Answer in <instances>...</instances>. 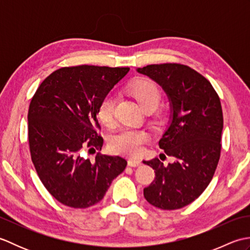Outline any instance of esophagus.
Returning a JSON list of instances; mask_svg holds the SVG:
<instances>
[{"label": "esophagus", "instance_id": "obj_1", "mask_svg": "<svg viewBox=\"0 0 250 250\" xmlns=\"http://www.w3.org/2000/svg\"><path fill=\"white\" fill-rule=\"evenodd\" d=\"M128 164H129V167H140V166H142V160H141V159L131 158L128 160Z\"/></svg>", "mask_w": 250, "mask_h": 250}]
</instances>
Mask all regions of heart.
I'll return each mask as SVG.
<instances>
[{"label":"heart","instance_id":"b5f03b06","mask_svg":"<svg viewBox=\"0 0 250 250\" xmlns=\"http://www.w3.org/2000/svg\"><path fill=\"white\" fill-rule=\"evenodd\" d=\"M129 91L136 99L143 109L157 107L161 94L155 83L147 79H137L129 86ZM116 97L107 94L101 102L98 117L103 125L110 126L115 120ZM149 139V133L144 129L125 128L111 136L109 141L110 150L120 155L136 157L144 149V144Z\"/></svg>","mask_w":250,"mask_h":250}]
</instances>
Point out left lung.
Masks as SVG:
<instances>
[{
  "label": "left lung",
  "instance_id": "left-lung-1",
  "mask_svg": "<svg viewBox=\"0 0 250 250\" xmlns=\"http://www.w3.org/2000/svg\"><path fill=\"white\" fill-rule=\"evenodd\" d=\"M136 71L167 95L169 120L159 147L175 159L167 166L158 158L143 161L156 173L144 196L158 208H182L202 194L218 164L224 129L220 100L210 83L187 65L164 63Z\"/></svg>",
  "mask_w": 250,
  "mask_h": 250
}]
</instances>
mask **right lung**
I'll list each match as a JSON object with an SVG mask.
<instances>
[{
	"label": "right lung",
	"mask_w": 250,
	"mask_h": 250,
	"mask_svg": "<svg viewBox=\"0 0 250 250\" xmlns=\"http://www.w3.org/2000/svg\"><path fill=\"white\" fill-rule=\"evenodd\" d=\"M129 67L79 65L51 73L31 100L29 145L37 175L60 203L87 208L104 198L126 160L100 155L93 161L83 151L101 150L95 126L99 106Z\"/></svg>",
	"instance_id": "1"
}]
</instances>
